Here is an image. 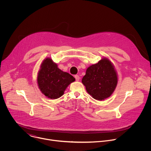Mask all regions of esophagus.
I'll return each mask as SVG.
<instances>
[{"label":"esophagus","mask_w":151,"mask_h":151,"mask_svg":"<svg viewBox=\"0 0 151 151\" xmlns=\"http://www.w3.org/2000/svg\"><path fill=\"white\" fill-rule=\"evenodd\" d=\"M75 79H76V81H79V79H80V77L78 76V75H75Z\"/></svg>","instance_id":"obj_1"}]
</instances>
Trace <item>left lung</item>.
<instances>
[{
  "label": "left lung",
  "instance_id": "obj_1",
  "mask_svg": "<svg viewBox=\"0 0 151 151\" xmlns=\"http://www.w3.org/2000/svg\"><path fill=\"white\" fill-rule=\"evenodd\" d=\"M82 82L94 99L101 100L110 97L114 91L118 78L111 61L103 58L87 69Z\"/></svg>",
  "mask_w": 151,
  "mask_h": 151
}]
</instances>
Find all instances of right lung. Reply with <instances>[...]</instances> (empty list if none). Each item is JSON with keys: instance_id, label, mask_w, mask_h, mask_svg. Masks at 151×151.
Masks as SVG:
<instances>
[{"instance_id": "add662e5", "label": "right lung", "mask_w": 151, "mask_h": 151, "mask_svg": "<svg viewBox=\"0 0 151 151\" xmlns=\"http://www.w3.org/2000/svg\"><path fill=\"white\" fill-rule=\"evenodd\" d=\"M40 68L37 76L39 87L42 93L50 99L60 97L68 86L75 81L72 75L58 69L51 58H46Z\"/></svg>"}]
</instances>
